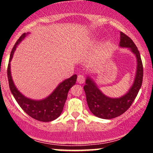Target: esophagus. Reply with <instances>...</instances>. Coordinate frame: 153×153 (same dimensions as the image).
I'll return each mask as SVG.
<instances>
[{"label":"esophagus","mask_w":153,"mask_h":153,"mask_svg":"<svg viewBox=\"0 0 153 153\" xmlns=\"http://www.w3.org/2000/svg\"><path fill=\"white\" fill-rule=\"evenodd\" d=\"M77 81H78V83L82 84L84 82H85V77L82 75H80L78 76V79H77Z\"/></svg>","instance_id":"obj_1"}]
</instances>
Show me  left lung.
I'll list each match as a JSON object with an SVG mask.
<instances>
[{
	"instance_id": "1",
	"label": "left lung",
	"mask_w": 153,
	"mask_h": 153,
	"mask_svg": "<svg viewBox=\"0 0 153 153\" xmlns=\"http://www.w3.org/2000/svg\"><path fill=\"white\" fill-rule=\"evenodd\" d=\"M119 47L128 48L136 57L137 69L134 82L125 94L119 98H111L103 94L94 79L88 75L83 86L88 106L91 113L99 118L110 119L124 114L134 101L143 83V67L137 47L123 32H120Z\"/></svg>"
}]
</instances>
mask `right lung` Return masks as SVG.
Wrapping results in <instances>:
<instances>
[{
    "mask_svg": "<svg viewBox=\"0 0 153 153\" xmlns=\"http://www.w3.org/2000/svg\"><path fill=\"white\" fill-rule=\"evenodd\" d=\"M29 34V32L26 34L24 33L20 36L10 52L9 63L7 71L10 90L19 106L28 115L40 122H51L58 118L62 112L63 107L68 97V93L76 82L77 75H73L70 78L63 80L56 87L52 94L43 99H31L22 94L18 90L12 79L11 72H10V61L13 58L16 47Z\"/></svg>",
    "mask_w": 153,
    "mask_h": 153,
    "instance_id": "add662e5",
    "label": "right lung"
}]
</instances>
